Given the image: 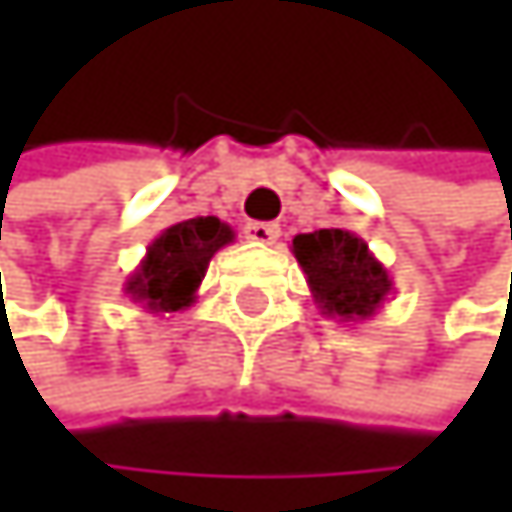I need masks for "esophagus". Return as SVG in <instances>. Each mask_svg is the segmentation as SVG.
I'll use <instances>...</instances> for the list:
<instances>
[{
	"label": "esophagus",
	"mask_w": 512,
	"mask_h": 512,
	"mask_svg": "<svg viewBox=\"0 0 512 512\" xmlns=\"http://www.w3.org/2000/svg\"><path fill=\"white\" fill-rule=\"evenodd\" d=\"M279 224H267V221H251L245 224V239L258 242V245H273L279 239Z\"/></svg>",
	"instance_id": "1"
}]
</instances>
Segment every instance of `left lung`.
<instances>
[{
  "mask_svg": "<svg viewBox=\"0 0 512 512\" xmlns=\"http://www.w3.org/2000/svg\"><path fill=\"white\" fill-rule=\"evenodd\" d=\"M313 304L325 319L365 322L375 316L393 294V276L371 254L368 242L350 230L331 227L316 233H298L291 239Z\"/></svg>",
  "mask_w": 512,
  "mask_h": 512,
  "instance_id": "left-lung-1",
  "label": "left lung"
}]
</instances>
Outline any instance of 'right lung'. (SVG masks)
Here are the masks:
<instances>
[{
	"label": "right lung",
	"mask_w": 512,
	"mask_h": 512,
	"mask_svg": "<svg viewBox=\"0 0 512 512\" xmlns=\"http://www.w3.org/2000/svg\"><path fill=\"white\" fill-rule=\"evenodd\" d=\"M233 239L236 230L214 214L171 224L147 245L144 261L125 279L122 291L147 313H181L196 304L211 258Z\"/></svg>",
	"instance_id": "right-lung-1"
}]
</instances>
